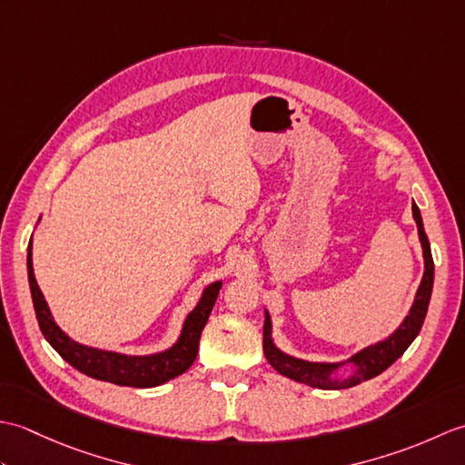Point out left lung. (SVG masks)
Here are the masks:
<instances>
[{
  "label": "left lung",
  "instance_id": "1",
  "mask_svg": "<svg viewBox=\"0 0 465 465\" xmlns=\"http://www.w3.org/2000/svg\"><path fill=\"white\" fill-rule=\"evenodd\" d=\"M413 220L418 225V235L423 252V275L420 282V288L416 292V298L410 308L406 320L400 323V328L388 335L385 340L375 341L368 348L355 351L351 358L343 361H308L302 358H293V355L282 351L273 341L272 335V318L270 312L263 308V353L265 360L272 363V368L290 378L293 381H300L310 385V388L318 390H345L353 388L361 381H368L375 375L385 371L390 365L401 358V353L410 348V343L418 338V333L426 320L428 305L433 290V260H431V248L428 242L426 230H423L421 213L416 203H411ZM350 367L352 371L348 376H340L339 370Z\"/></svg>",
  "mask_w": 465,
  "mask_h": 465
}]
</instances>
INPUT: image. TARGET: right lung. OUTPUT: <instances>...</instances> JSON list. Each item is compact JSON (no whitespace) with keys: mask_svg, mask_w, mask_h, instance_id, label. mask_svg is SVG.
<instances>
[{"mask_svg":"<svg viewBox=\"0 0 465 465\" xmlns=\"http://www.w3.org/2000/svg\"><path fill=\"white\" fill-rule=\"evenodd\" d=\"M27 280L29 290H32L39 330H42L44 338L49 341V345H52L69 365H74L77 371L90 375L94 380L110 381L115 385H127V388H155V385L170 381L190 370V365L195 361L197 350H200L202 330L205 328L207 318H210L213 303L222 290V282H213L207 285V288H203L200 302H197L195 308L187 313V318L182 325L180 338L175 340L172 348L147 355H127L120 351L84 345L69 338V335L59 328L35 280L32 262V242L27 245Z\"/></svg>","mask_w":465,"mask_h":465,"instance_id":"add662e5","label":"right lung"}]
</instances>
